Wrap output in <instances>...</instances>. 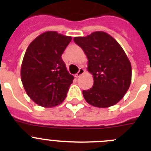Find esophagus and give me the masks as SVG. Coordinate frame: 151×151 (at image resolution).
Masks as SVG:
<instances>
[{
  "instance_id": "esophagus-1",
  "label": "esophagus",
  "mask_w": 151,
  "mask_h": 151,
  "mask_svg": "<svg viewBox=\"0 0 151 151\" xmlns=\"http://www.w3.org/2000/svg\"><path fill=\"white\" fill-rule=\"evenodd\" d=\"M84 73H85V69H84L83 68H79V70H78V72L76 73V74L75 75V77L78 78V77H79L80 76H82V74H84Z\"/></svg>"
}]
</instances>
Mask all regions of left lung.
<instances>
[{
    "mask_svg": "<svg viewBox=\"0 0 151 151\" xmlns=\"http://www.w3.org/2000/svg\"><path fill=\"white\" fill-rule=\"evenodd\" d=\"M88 58V71L94 85L82 91L84 98L96 107L113 106L122 99L132 81V66L120 45L104 32H94L85 37H75Z\"/></svg>",
    "mask_w": 151,
    "mask_h": 151,
    "instance_id": "left-lung-1",
    "label": "left lung"
}]
</instances>
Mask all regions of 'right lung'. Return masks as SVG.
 <instances>
[{
    "mask_svg": "<svg viewBox=\"0 0 151 151\" xmlns=\"http://www.w3.org/2000/svg\"><path fill=\"white\" fill-rule=\"evenodd\" d=\"M72 37L46 32L27 47L21 66V80L26 94L35 104L53 107L63 102L74 79L63 61Z\"/></svg>",
    "mask_w": 151,
    "mask_h": 151,
    "instance_id": "add662e5",
    "label": "right lung"
}]
</instances>
